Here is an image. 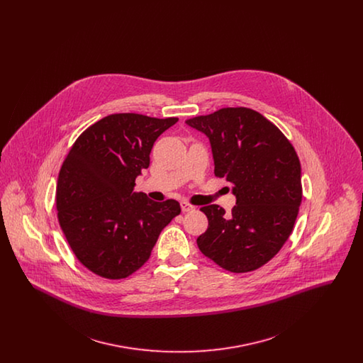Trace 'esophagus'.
Segmentation results:
<instances>
[{"label":"esophagus","instance_id":"34e87169","mask_svg":"<svg viewBox=\"0 0 363 363\" xmlns=\"http://www.w3.org/2000/svg\"><path fill=\"white\" fill-rule=\"evenodd\" d=\"M181 209H182V212H189V211H193L194 207L189 204V203H186V201H182L181 203Z\"/></svg>","mask_w":363,"mask_h":363}]
</instances>
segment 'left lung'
<instances>
[{
	"label": "left lung",
	"mask_w": 363,
	"mask_h": 363,
	"mask_svg": "<svg viewBox=\"0 0 363 363\" xmlns=\"http://www.w3.org/2000/svg\"><path fill=\"white\" fill-rule=\"evenodd\" d=\"M186 123L207 135L215 175L233 184L237 197L230 213L216 204L200 208L208 228L197 246L225 271L259 269L289 240L302 201L293 144L275 123L247 107H225Z\"/></svg>",
	"instance_id": "1"
}]
</instances>
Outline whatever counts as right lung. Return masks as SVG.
<instances>
[{"label":"right lung","instance_id":"obj_1","mask_svg":"<svg viewBox=\"0 0 363 363\" xmlns=\"http://www.w3.org/2000/svg\"><path fill=\"white\" fill-rule=\"evenodd\" d=\"M178 121L110 114L76 138L57 182V216L77 259L98 277L123 279L151 256L160 231L181 207L135 191L156 138Z\"/></svg>","mask_w":363,"mask_h":363}]
</instances>
